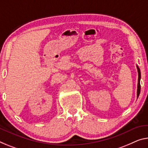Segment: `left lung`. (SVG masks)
Segmentation results:
<instances>
[{"label": "left lung", "instance_id": "obj_1", "mask_svg": "<svg viewBox=\"0 0 148 148\" xmlns=\"http://www.w3.org/2000/svg\"><path fill=\"white\" fill-rule=\"evenodd\" d=\"M137 66V69H138V89H137V97H138V96L140 95V78H141V74H140V70L139 69V67Z\"/></svg>", "mask_w": 148, "mask_h": 148}]
</instances>
